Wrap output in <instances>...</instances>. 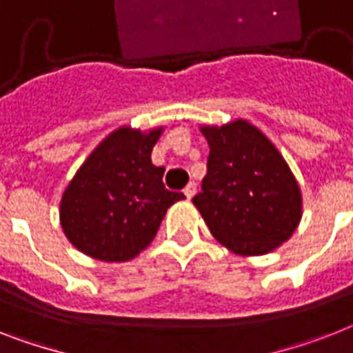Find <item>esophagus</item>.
Segmentation results:
<instances>
[{"label": "esophagus", "instance_id": "1", "mask_svg": "<svg viewBox=\"0 0 353 353\" xmlns=\"http://www.w3.org/2000/svg\"><path fill=\"white\" fill-rule=\"evenodd\" d=\"M183 192H185L186 199L190 201L192 197H194V195H195V192H197V185H195V183H188V185H186V188Z\"/></svg>", "mask_w": 353, "mask_h": 353}]
</instances>
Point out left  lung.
I'll return each mask as SVG.
<instances>
[{"instance_id": "obj_1", "label": "left lung", "mask_w": 353, "mask_h": 353, "mask_svg": "<svg viewBox=\"0 0 353 353\" xmlns=\"http://www.w3.org/2000/svg\"><path fill=\"white\" fill-rule=\"evenodd\" d=\"M201 131L208 172L192 201L212 235L239 254L276 250L301 219L300 186L282 154L245 120Z\"/></svg>"}]
</instances>
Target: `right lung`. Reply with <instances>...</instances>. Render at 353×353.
Here are the masks:
<instances>
[{
  "label": "right lung",
  "mask_w": 353,
  "mask_h": 353,
  "mask_svg": "<svg viewBox=\"0 0 353 353\" xmlns=\"http://www.w3.org/2000/svg\"><path fill=\"white\" fill-rule=\"evenodd\" d=\"M161 131L120 127L79 168L61 201L62 230L77 250L103 262L134 259L152 242L167 210L185 199L165 188V168L150 159Z\"/></svg>",
  "instance_id": "1"
}]
</instances>
